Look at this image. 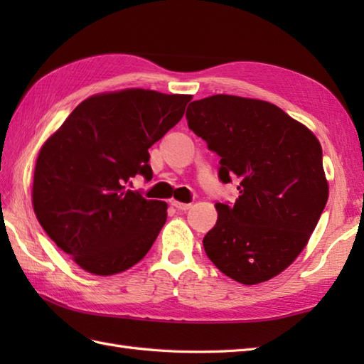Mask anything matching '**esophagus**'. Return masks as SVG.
<instances>
[{
	"mask_svg": "<svg viewBox=\"0 0 364 364\" xmlns=\"http://www.w3.org/2000/svg\"><path fill=\"white\" fill-rule=\"evenodd\" d=\"M172 205L176 208L178 211H188L191 208V203H181V202H176V200H173Z\"/></svg>",
	"mask_w": 364,
	"mask_h": 364,
	"instance_id": "34e87169",
	"label": "esophagus"
}]
</instances>
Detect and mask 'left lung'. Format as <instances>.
Wrapping results in <instances>:
<instances>
[{"label":"left lung","mask_w":364,"mask_h":364,"mask_svg":"<svg viewBox=\"0 0 364 364\" xmlns=\"http://www.w3.org/2000/svg\"><path fill=\"white\" fill-rule=\"evenodd\" d=\"M189 129L219 154L235 203H215L208 258L242 284L267 282L304 250L327 205L322 146L306 127L261 100L213 95L188 106Z\"/></svg>","instance_id":"obj_1"}]
</instances>
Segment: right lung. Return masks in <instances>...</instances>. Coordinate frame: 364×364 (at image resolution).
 I'll use <instances>...</instances> for the list:
<instances>
[{"mask_svg": "<svg viewBox=\"0 0 364 364\" xmlns=\"http://www.w3.org/2000/svg\"><path fill=\"white\" fill-rule=\"evenodd\" d=\"M191 95L127 89L84 100L38 153L33 205L60 250L95 275L134 266L156 241L167 203L128 189L150 181L149 149L181 120Z\"/></svg>", "mask_w": 364, "mask_h": 364, "instance_id": "1", "label": "right lung"}]
</instances>
